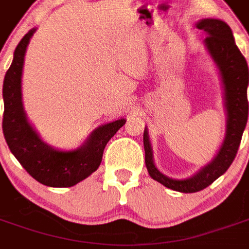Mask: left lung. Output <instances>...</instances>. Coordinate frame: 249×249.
Returning a JSON list of instances; mask_svg holds the SVG:
<instances>
[{
    "label": "left lung",
    "mask_w": 249,
    "mask_h": 249,
    "mask_svg": "<svg viewBox=\"0 0 249 249\" xmlns=\"http://www.w3.org/2000/svg\"><path fill=\"white\" fill-rule=\"evenodd\" d=\"M196 28L205 32L204 44L208 49L214 64L217 65L224 87V108L227 112V129L225 139L219 153L208 165L201 168L192 178L176 180L162 175L155 165L153 152L148 129L144 130V149H145V165L148 173L169 189L183 193L198 192L213 183L223 173L227 172L240 145L241 136L246 129L248 120V100L247 87L249 81L248 65L244 56L236 46L232 30L224 21L216 18L200 19Z\"/></svg>",
    "instance_id": "1"
}]
</instances>
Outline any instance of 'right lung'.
I'll return each instance as SVG.
<instances>
[{
	"instance_id": "obj_1",
	"label": "right lung",
	"mask_w": 249,
	"mask_h": 249,
	"mask_svg": "<svg viewBox=\"0 0 249 249\" xmlns=\"http://www.w3.org/2000/svg\"><path fill=\"white\" fill-rule=\"evenodd\" d=\"M35 32L36 29L29 30L19 41L14 51L13 62L5 74L3 136L14 157L38 183L54 188L73 187L100 167L105 145L126 120L120 119L98 126L85 144L74 151L54 149L41 140L25 114L21 92L25 52Z\"/></svg>"
}]
</instances>
